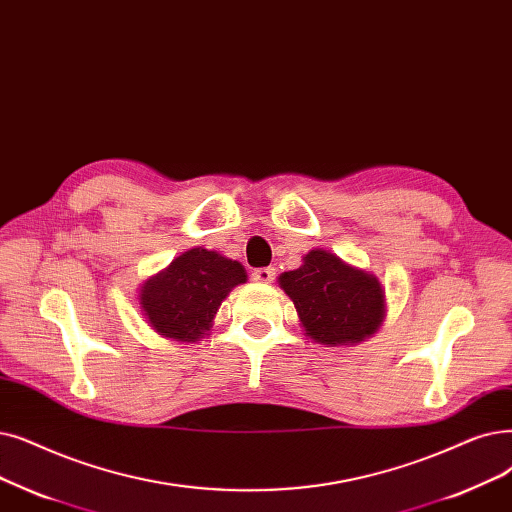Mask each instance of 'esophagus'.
Here are the masks:
<instances>
[{
  "instance_id": "esophagus-1",
  "label": "esophagus",
  "mask_w": 512,
  "mask_h": 512,
  "mask_svg": "<svg viewBox=\"0 0 512 512\" xmlns=\"http://www.w3.org/2000/svg\"><path fill=\"white\" fill-rule=\"evenodd\" d=\"M251 278H253V282H259V284H270L276 280V270L274 268H257V270H253Z\"/></svg>"
}]
</instances>
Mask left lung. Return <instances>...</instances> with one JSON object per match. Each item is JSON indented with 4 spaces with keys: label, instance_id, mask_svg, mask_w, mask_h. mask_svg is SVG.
I'll return each mask as SVG.
<instances>
[{
    "label": "left lung",
    "instance_id": "8db88e82",
    "mask_svg": "<svg viewBox=\"0 0 512 512\" xmlns=\"http://www.w3.org/2000/svg\"><path fill=\"white\" fill-rule=\"evenodd\" d=\"M280 286L293 299L305 335L324 345L360 343L381 326L385 293L374 276L355 270L337 255L311 251Z\"/></svg>",
    "mask_w": 512,
    "mask_h": 512
}]
</instances>
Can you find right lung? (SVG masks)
I'll return each instance as SVG.
<instances>
[{
	"label": "right lung",
	"instance_id": "obj_1",
	"mask_svg": "<svg viewBox=\"0 0 512 512\" xmlns=\"http://www.w3.org/2000/svg\"><path fill=\"white\" fill-rule=\"evenodd\" d=\"M247 280L238 261L215 251L190 249L142 288V309L163 337L198 341L211 328L217 309L232 288Z\"/></svg>",
	"mask_w": 512,
	"mask_h": 512
}]
</instances>
